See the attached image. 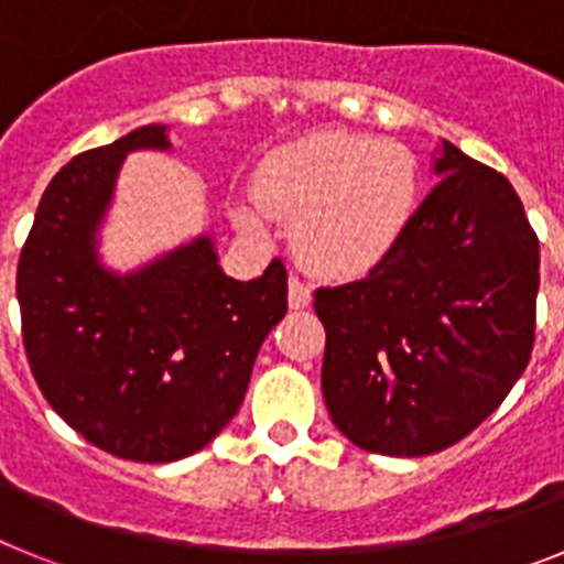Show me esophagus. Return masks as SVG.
I'll list each match as a JSON object with an SVG mask.
<instances>
[{
  "label": "esophagus",
  "instance_id": "1",
  "mask_svg": "<svg viewBox=\"0 0 564 564\" xmlns=\"http://www.w3.org/2000/svg\"><path fill=\"white\" fill-rule=\"evenodd\" d=\"M313 299V291L307 282H302L299 276H291V282H288V302H291L293 311H302V307L311 305Z\"/></svg>",
  "mask_w": 564,
  "mask_h": 564
}]
</instances>
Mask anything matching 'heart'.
<instances>
[{
  "instance_id": "1",
  "label": "heart",
  "mask_w": 564,
  "mask_h": 564,
  "mask_svg": "<svg viewBox=\"0 0 564 564\" xmlns=\"http://www.w3.org/2000/svg\"><path fill=\"white\" fill-rule=\"evenodd\" d=\"M257 200L293 220V251L311 271L361 276L390 257L410 228L417 166L410 149L370 134H313L262 161Z\"/></svg>"
}]
</instances>
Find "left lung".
<instances>
[{"mask_svg":"<svg viewBox=\"0 0 564 564\" xmlns=\"http://www.w3.org/2000/svg\"><path fill=\"white\" fill-rule=\"evenodd\" d=\"M437 186L390 257L318 288L322 392L358 449H449L506 401L534 350L540 239L514 186L443 141Z\"/></svg>","mask_w":564,"mask_h":564,"instance_id":"left-lung-1","label":"left lung"}]
</instances>
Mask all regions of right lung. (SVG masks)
I'll return each mask as SVG.
<instances>
[{
	"label": "right lung",
	"instance_id": "obj_1",
	"mask_svg": "<svg viewBox=\"0 0 564 564\" xmlns=\"http://www.w3.org/2000/svg\"><path fill=\"white\" fill-rule=\"evenodd\" d=\"M169 147L166 127L149 123L76 154L44 188L17 271L39 390L93 446L134 463L181 460L220 435L288 311L282 259L237 282L208 237L127 276L98 262L123 158Z\"/></svg>",
	"mask_w": 564,
	"mask_h": 564
}]
</instances>
